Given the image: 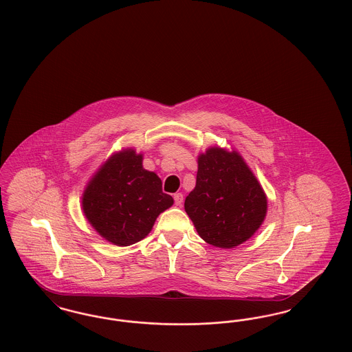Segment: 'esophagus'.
I'll return each instance as SVG.
<instances>
[{
    "instance_id": "obj_1",
    "label": "esophagus",
    "mask_w": 352,
    "mask_h": 352,
    "mask_svg": "<svg viewBox=\"0 0 352 352\" xmlns=\"http://www.w3.org/2000/svg\"><path fill=\"white\" fill-rule=\"evenodd\" d=\"M174 201H175V204L177 206H182V203H184V195L181 194V192H177V194H174Z\"/></svg>"
}]
</instances>
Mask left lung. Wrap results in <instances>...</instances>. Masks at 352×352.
Returning <instances> with one entry per match:
<instances>
[{"label": "left lung", "mask_w": 352, "mask_h": 352, "mask_svg": "<svg viewBox=\"0 0 352 352\" xmlns=\"http://www.w3.org/2000/svg\"><path fill=\"white\" fill-rule=\"evenodd\" d=\"M267 208L261 184L237 151L214 146L199 154L184 210L206 243L224 250L243 244L260 228Z\"/></svg>", "instance_id": "left-lung-1"}]
</instances>
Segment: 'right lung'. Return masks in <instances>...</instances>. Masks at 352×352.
I'll return each mask as SVG.
<instances>
[{
	"label": "right lung",
	"instance_id": "obj_1",
	"mask_svg": "<svg viewBox=\"0 0 352 352\" xmlns=\"http://www.w3.org/2000/svg\"><path fill=\"white\" fill-rule=\"evenodd\" d=\"M160 177L142 166V154L128 148L115 153L87 184L84 215L96 232L128 247L151 232L155 219L173 206Z\"/></svg>",
	"mask_w": 352,
	"mask_h": 352
}]
</instances>
